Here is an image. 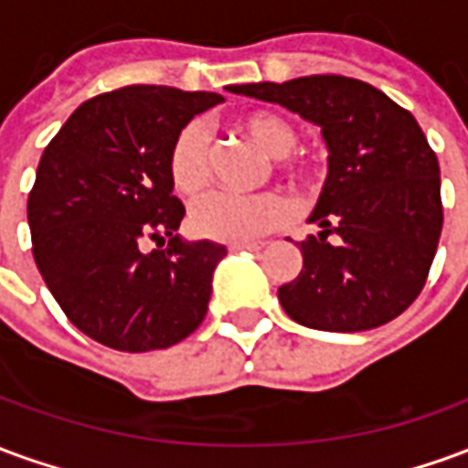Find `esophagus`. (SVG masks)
<instances>
[{"instance_id": "34e87169", "label": "esophagus", "mask_w": 468, "mask_h": 468, "mask_svg": "<svg viewBox=\"0 0 468 468\" xmlns=\"http://www.w3.org/2000/svg\"><path fill=\"white\" fill-rule=\"evenodd\" d=\"M265 243H233L230 245V250H250V253H258V250H263Z\"/></svg>"}]
</instances>
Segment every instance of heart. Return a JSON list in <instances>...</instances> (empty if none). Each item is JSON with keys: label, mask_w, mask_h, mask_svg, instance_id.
Returning <instances> with one entry per match:
<instances>
[{"label": "heart", "mask_w": 468, "mask_h": 468, "mask_svg": "<svg viewBox=\"0 0 468 468\" xmlns=\"http://www.w3.org/2000/svg\"><path fill=\"white\" fill-rule=\"evenodd\" d=\"M235 127L255 143L265 154L273 157V165L295 183L314 180L315 167L305 160H298L291 150L298 143V133L288 120L275 112H248L238 117ZM167 177L175 193L193 197L203 193L210 183V144L203 124L187 122L167 150ZM288 215V203L283 195L265 190V193L235 195L210 193L200 197L190 207V228L200 238L223 240V243H248L258 235L273 230L283 223Z\"/></svg>", "instance_id": "obj_1"}]
</instances>
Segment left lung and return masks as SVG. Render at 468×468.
I'll return each mask as SVG.
<instances>
[{
	"label": "left lung",
	"instance_id": "left-lung-1",
	"mask_svg": "<svg viewBox=\"0 0 468 468\" xmlns=\"http://www.w3.org/2000/svg\"><path fill=\"white\" fill-rule=\"evenodd\" d=\"M321 127L328 177L298 243L303 268L278 288L295 324L356 334L388 324L421 293L441 238V177L416 117L368 82L311 75L233 85ZM336 243L328 244L327 235Z\"/></svg>",
	"mask_w": 468,
	"mask_h": 468
}]
</instances>
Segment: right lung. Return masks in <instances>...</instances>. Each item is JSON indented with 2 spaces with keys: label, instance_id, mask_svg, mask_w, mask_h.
Listing matches in <instances>:
<instances>
[{
  "label": "right lung",
  "instance_id": "right-lung-1",
  "mask_svg": "<svg viewBox=\"0 0 468 468\" xmlns=\"http://www.w3.org/2000/svg\"><path fill=\"white\" fill-rule=\"evenodd\" d=\"M220 102L215 92L122 87L82 102L45 147L27 200L32 253L59 308L97 344L160 351L203 324L228 250L177 235L185 207L167 150ZM147 239L158 243L150 254Z\"/></svg>",
  "mask_w": 468,
  "mask_h": 468
}]
</instances>
